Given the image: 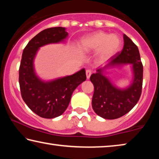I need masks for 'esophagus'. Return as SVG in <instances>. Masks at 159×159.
<instances>
[{
    "mask_svg": "<svg viewBox=\"0 0 159 159\" xmlns=\"http://www.w3.org/2000/svg\"><path fill=\"white\" fill-rule=\"evenodd\" d=\"M86 76H87V79H90V77L92 74V71L90 69H87L86 70Z\"/></svg>",
    "mask_w": 159,
    "mask_h": 159,
    "instance_id": "obj_1",
    "label": "esophagus"
}]
</instances>
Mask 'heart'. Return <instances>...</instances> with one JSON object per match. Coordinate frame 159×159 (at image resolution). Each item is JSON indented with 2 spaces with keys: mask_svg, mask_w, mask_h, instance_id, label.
Segmentation results:
<instances>
[{
  "mask_svg": "<svg viewBox=\"0 0 159 159\" xmlns=\"http://www.w3.org/2000/svg\"><path fill=\"white\" fill-rule=\"evenodd\" d=\"M120 44V39L117 35L97 31L83 38L80 41V48L84 52L98 50L99 60L103 61L116 54Z\"/></svg>",
  "mask_w": 159,
  "mask_h": 159,
  "instance_id": "b5f03b06",
  "label": "heart"
}]
</instances>
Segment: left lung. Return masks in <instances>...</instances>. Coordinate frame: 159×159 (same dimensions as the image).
I'll use <instances>...</instances> for the list:
<instances>
[{"instance_id": "1", "label": "left lung", "mask_w": 159, "mask_h": 159, "mask_svg": "<svg viewBox=\"0 0 159 159\" xmlns=\"http://www.w3.org/2000/svg\"><path fill=\"white\" fill-rule=\"evenodd\" d=\"M123 50L116 54L105 67H114L131 64L134 74L130 87L120 90L113 85L103 76V69L97 70L90 79L94 85L93 109L97 114L106 119H116L127 114L135 106L140 98L143 81V65L138 48L125 34L123 35Z\"/></svg>"}]
</instances>
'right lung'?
Returning a JSON list of instances; mask_svg holds the SVG:
<instances>
[{
  "label": "right lung",
  "instance_id": "1",
  "mask_svg": "<svg viewBox=\"0 0 159 159\" xmlns=\"http://www.w3.org/2000/svg\"><path fill=\"white\" fill-rule=\"evenodd\" d=\"M65 28L44 29L28 43L23 50L19 69L21 95L32 111L45 118H53L63 114L69 106L71 95L78 85L86 79L84 69L71 76L50 82L40 80L35 74L34 59L39 48L66 39Z\"/></svg>",
  "mask_w": 159,
  "mask_h": 159
}]
</instances>
